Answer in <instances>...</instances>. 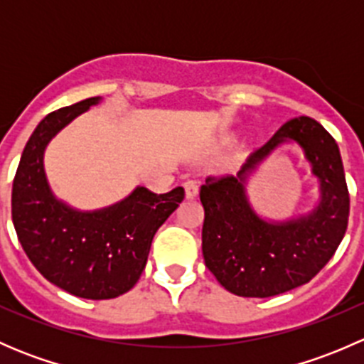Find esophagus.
<instances>
[{"instance_id":"1","label":"esophagus","mask_w":364,"mask_h":364,"mask_svg":"<svg viewBox=\"0 0 364 364\" xmlns=\"http://www.w3.org/2000/svg\"><path fill=\"white\" fill-rule=\"evenodd\" d=\"M185 186V196L186 199H196L197 193H199V186H197L196 181H185L183 183Z\"/></svg>"}]
</instances>
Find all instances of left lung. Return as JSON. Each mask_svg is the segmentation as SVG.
Listing matches in <instances>:
<instances>
[{
    "label": "left lung",
    "mask_w": 364,
    "mask_h": 364,
    "mask_svg": "<svg viewBox=\"0 0 364 364\" xmlns=\"http://www.w3.org/2000/svg\"><path fill=\"white\" fill-rule=\"evenodd\" d=\"M287 138L305 149L321 181V204L308 217L285 224L259 219L244 196L246 174ZM204 208L203 255L222 287L236 296L271 297L308 284L335 255L347 230L348 199L335 139L321 123L299 116L252 153L237 178L208 176L200 186Z\"/></svg>",
    "instance_id": "left-lung-1"
}]
</instances>
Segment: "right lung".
<instances>
[{
    "label": "right lung",
    "instance_id": "1",
    "mask_svg": "<svg viewBox=\"0 0 364 364\" xmlns=\"http://www.w3.org/2000/svg\"><path fill=\"white\" fill-rule=\"evenodd\" d=\"M98 100L86 98L43 117L12 186V222L28 259L50 284L84 299L130 291L148 262L153 236L185 199L181 186L160 196L139 186L119 204L95 213L73 211L54 199L43 172L47 142Z\"/></svg>",
    "mask_w": 364,
    "mask_h": 364
}]
</instances>
